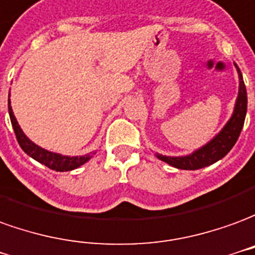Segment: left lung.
<instances>
[{"label": "left lung", "mask_w": 255, "mask_h": 255, "mask_svg": "<svg viewBox=\"0 0 255 255\" xmlns=\"http://www.w3.org/2000/svg\"><path fill=\"white\" fill-rule=\"evenodd\" d=\"M239 75V93L235 103L234 113L229 121L225 124L221 130L211 138L210 141L205 144L203 147L198 148L189 155L185 156H166L156 153V158L169 163L176 169L181 170H198L206 166L216 163L217 160L223 159L224 156L232 149L235 142L238 141L240 131L245 125V118L247 113V92L245 86V81L242 77L239 67L235 64Z\"/></svg>", "instance_id": "obj_1"}]
</instances>
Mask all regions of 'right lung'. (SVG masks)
Wrapping results in <instances>:
<instances>
[{
    "label": "right lung",
    "instance_id": "1",
    "mask_svg": "<svg viewBox=\"0 0 255 255\" xmlns=\"http://www.w3.org/2000/svg\"><path fill=\"white\" fill-rule=\"evenodd\" d=\"M8 110H9V117H10V122H12V126H13V130H15L16 138H17V142L21 147V149L28 155L31 156L32 159H35L39 163L48 166L49 169L56 171H70L77 169L79 166H82L84 163H86L88 160L92 158V155L95 152L86 153V155H82V156H67V155H61V153L52 152V151H48L45 148L39 147L35 142H32L28 137L23 133L21 128L17 124V121L15 118V114L12 111V107H10V100H8Z\"/></svg>",
    "mask_w": 255,
    "mask_h": 255
}]
</instances>
